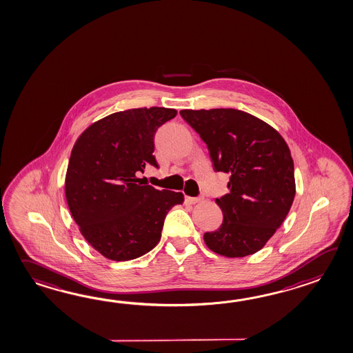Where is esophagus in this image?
<instances>
[{"mask_svg": "<svg viewBox=\"0 0 353 353\" xmlns=\"http://www.w3.org/2000/svg\"><path fill=\"white\" fill-rule=\"evenodd\" d=\"M204 200V197H186V204L188 205H195L197 203H200V201H203Z\"/></svg>", "mask_w": 353, "mask_h": 353, "instance_id": "esophagus-1", "label": "esophagus"}]
</instances>
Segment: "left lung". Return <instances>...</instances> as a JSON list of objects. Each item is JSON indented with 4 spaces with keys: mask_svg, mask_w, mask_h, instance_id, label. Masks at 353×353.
Segmentation results:
<instances>
[{
    "mask_svg": "<svg viewBox=\"0 0 353 353\" xmlns=\"http://www.w3.org/2000/svg\"><path fill=\"white\" fill-rule=\"evenodd\" d=\"M206 143L218 172L230 173V192L216 199L219 229L205 244L229 259L259 252L281 227L295 197L294 162L280 133L261 119L235 109L181 110Z\"/></svg>",
    "mask_w": 353,
    "mask_h": 353,
    "instance_id": "obj_1",
    "label": "left lung"
}]
</instances>
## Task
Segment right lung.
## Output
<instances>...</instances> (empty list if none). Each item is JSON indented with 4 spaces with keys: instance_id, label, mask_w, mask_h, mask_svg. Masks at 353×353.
I'll return each mask as SVG.
<instances>
[{
    "instance_id": "obj_1",
    "label": "right lung",
    "mask_w": 353,
    "mask_h": 353,
    "mask_svg": "<svg viewBox=\"0 0 353 353\" xmlns=\"http://www.w3.org/2000/svg\"><path fill=\"white\" fill-rule=\"evenodd\" d=\"M174 109L141 108L94 121L72 149L65 199L81 234L103 257L129 261L161 239L165 215L183 194L141 185L137 174L157 167L154 134Z\"/></svg>"
}]
</instances>
